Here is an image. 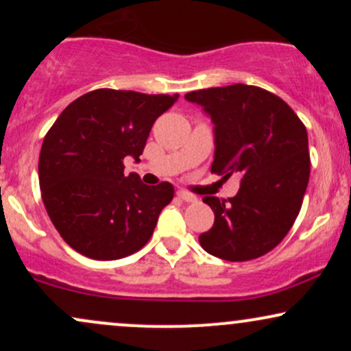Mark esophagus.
<instances>
[{
  "label": "esophagus",
  "mask_w": 351,
  "mask_h": 351,
  "mask_svg": "<svg viewBox=\"0 0 351 351\" xmlns=\"http://www.w3.org/2000/svg\"><path fill=\"white\" fill-rule=\"evenodd\" d=\"M176 196H178L180 199H183V201H186V203H196V201H198V198H196L195 195H189V193H186V191H176Z\"/></svg>",
  "instance_id": "34e87169"
}]
</instances>
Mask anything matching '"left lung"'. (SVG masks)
Returning a JSON list of instances; mask_svg holds the SVG:
<instances>
[{
    "label": "left lung",
    "instance_id": "8db88e82",
    "mask_svg": "<svg viewBox=\"0 0 351 351\" xmlns=\"http://www.w3.org/2000/svg\"><path fill=\"white\" fill-rule=\"evenodd\" d=\"M211 117L215 162L228 180L241 175L234 198L204 196L215 224L199 236L204 251L241 263L272 251L291 231L308 184V136L280 97L256 86L232 84L184 95Z\"/></svg>",
    "mask_w": 351,
    "mask_h": 351
}]
</instances>
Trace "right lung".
I'll return each mask as SVG.
<instances>
[{"label":"right lung","mask_w":351,"mask_h":351,"mask_svg":"<svg viewBox=\"0 0 351 351\" xmlns=\"http://www.w3.org/2000/svg\"><path fill=\"white\" fill-rule=\"evenodd\" d=\"M180 95L97 88L62 110L44 136L39 186L52 224L72 249L97 261L130 256L148 243L173 199L170 183L143 184L123 175L140 162L148 135Z\"/></svg>","instance_id":"obj_1"}]
</instances>
